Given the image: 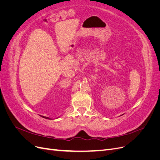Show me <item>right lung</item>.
<instances>
[{
  "label": "right lung",
  "mask_w": 160,
  "mask_h": 160,
  "mask_svg": "<svg viewBox=\"0 0 160 160\" xmlns=\"http://www.w3.org/2000/svg\"><path fill=\"white\" fill-rule=\"evenodd\" d=\"M42 118H45V119H50V118H47V117H44V116H41Z\"/></svg>",
  "instance_id": "add662e5"
}]
</instances>
